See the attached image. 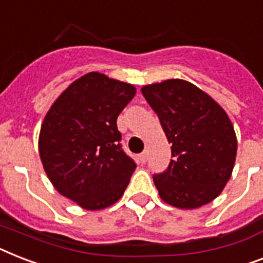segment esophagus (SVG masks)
I'll return each mask as SVG.
<instances>
[{
	"label": "esophagus",
	"mask_w": 263,
	"mask_h": 263,
	"mask_svg": "<svg viewBox=\"0 0 263 263\" xmlns=\"http://www.w3.org/2000/svg\"><path fill=\"white\" fill-rule=\"evenodd\" d=\"M147 158H148V154H147V151H144V153H142L139 155V162L143 165V163H146L147 162Z\"/></svg>",
	"instance_id": "34e87169"
}]
</instances>
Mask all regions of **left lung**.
Returning <instances> with one entry per match:
<instances>
[{
	"mask_svg": "<svg viewBox=\"0 0 263 263\" xmlns=\"http://www.w3.org/2000/svg\"><path fill=\"white\" fill-rule=\"evenodd\" d=\"M172 144V157L154 183L165 202L181 209L205 205L231 177L236 135L227 113L211 96L183 80L142 87Z\"/></svg>",
	"mask_w": 263,
	"mask_h": 263,
	"instance_id": "1",
	"label": "left lung"
}]
</instances>
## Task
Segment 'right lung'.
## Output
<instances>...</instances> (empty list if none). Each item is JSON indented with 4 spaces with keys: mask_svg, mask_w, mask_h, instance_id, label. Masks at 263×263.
<instances>
[{
    "mask_svg": "<svg viewBox=\"0 0 263 263\" xmlns=\"http://www.w3.org/2000/svg\"><path fill=\"white\" fill-rule=\"evenodd\" d=\"M136 93L134 85L87 72L70 85L47 112L39 154L59 193L87 211L123 196L136 163L121 148L117 116Z\"/></svg>",
    "mask_w": 263,
    "mask_h": 263,
    "instance_id": "1",
    "label": "right lung"
}]
</instances>
